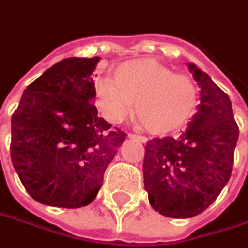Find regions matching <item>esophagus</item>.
<instances>
[{
	"instance_id": "34e87169",
	"label": "esophagus",
	"mask_w": 248,
	"mask_h": 248,
	"mask_svg": "<svg viewBox=\"0 0 248 248\" xmlns=\"http://www.w3.org/2000/svg\"><path fill=\"white\" fill-rule=\"evenodd\" d=\"M129 138L131 139H136V140H140L142 143H147L149 142V139L146 138V136H142V135H135V134H129Z\"/></svg>"
}]
</instances>
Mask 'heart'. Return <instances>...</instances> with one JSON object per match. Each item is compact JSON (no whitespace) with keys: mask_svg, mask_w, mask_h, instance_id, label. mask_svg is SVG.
Here are the masks:
<instances>
[{"mask_svg":"<svg viewBox=\"0 0 248 248\" xmlns=\"http://www.w3.org/2000/svg\"><path fill=\"white\" fill-rule=\"evenodd\" d=\"M114 80L101 79L95 84L98 108L110 123H121L135 102L139 123L153 134L165 135L182 129L197 109L194 81L154 60L121 64L114 71Z\"/></svg>","mask_w":248,"mask_h":248,"instance_id":"1","label":"heart"}]
</instances>
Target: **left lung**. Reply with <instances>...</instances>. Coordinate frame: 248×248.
I'll use <instances>...</instances> for the list:
<instances>
[{
    "label": "left lung",
    "instance_id": "1",
    "mask_svg": "<svg viewBox=\"0 0 248 248\" xmlns=\"http://www.w3.org/2000/svg\"><path fill=\"white\" fill-rule=\"evenodd\" d=\"M199 86V105L179 138L146 144L144 190L151 207L165 217L191 218L206 210L228 183L239 128L229 97L195 64H187Z\"/></svg>",
    "mask_w": 248,
    "mask_h": 248
}]
</instances>
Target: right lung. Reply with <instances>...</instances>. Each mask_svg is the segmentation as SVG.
<instances>
[{
	"label": "right lung",
	"mask_w": 248,
	"mask_h": 248,
	"mask_svg": "<svg viewBox=\"0 0 248 248\" xmlns=\"http://www.w3.org/2000/svg\"><path fill=\"white\" fill-rule=\"evenodd\" d=\"M101 57H69L24 90L12 114L11 158L36 202L90 205L125 134L98 117L91 78Z\"/></svg>",
	"instance_id": "add662e5"
}]
</instances>
